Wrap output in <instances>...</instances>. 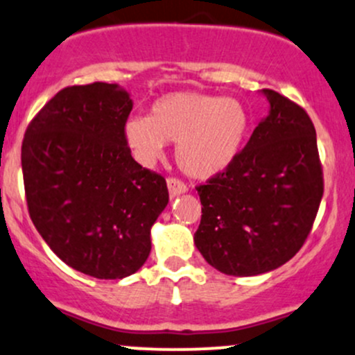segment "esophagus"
<instances>
[{
    "label": "esophagus",
    "instance_id": "obj_1",
    "mask_svg": "<svg viewBox=\"0 0 355 355\" xmlns=\"http://www.w3.org/2000/svg\"><path fill=\"white\" fill-rule=\"evenodd\" d=\"M167 189H169V196L176 198L179 194H184L188 191V186L184 184L182 181H179L176 178H169L167 179Z\"/></svg>",
    "mask_w": 355,
    "mask_h": 355
}]
</instances>
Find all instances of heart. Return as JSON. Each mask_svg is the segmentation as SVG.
<instances>
[{
	"label": "heart",
	"instance_id": "1",
	"mask_svg": "<svg viewBox=\"0 0 355 355\" xmlns=\"http://www.w3.org/2000/svg\"><path fill=\"white\" fill-rule=\"evenodd\" d=\"M121 132L139 162L150 166L161 157L166 144H176L181 171L209 179L227 171L242 152L249 113L234 98L178 91L152 103L147 118H128Z\"/></svg>",
	"mask_w": 355,
	"mask_h": 355
}]
</instances>
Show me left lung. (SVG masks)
<instances>
[{"label": "left lung", "instance_id": "left-lung-1", "mask_svg": "<svg viewBox=\"0 0 355 355\" xmlns=\"http://www.w3.org/2000/svg\"><path fill=\"white\" fill-rule=\"evenodd\" d=\"M235 162L200 186L194 245L228 276H257L286 264L306 240L323 196L316 132L301 106L272 89Z\"/></svg>", "mask_w": 355, "mask_h": 355}]
</instances>
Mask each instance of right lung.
Listing matches in <instances>:
<instances>
[{
	"label": "right lung",
	"instance_id": "1",
	"mask_svg": "<svg viewBox=\"0 0 355 355\" xmlns=\"http://www.w3.org/2000/svg\"><path fill=\"white\" fill-rule=\"evenodd\" d=\"M118 85L64 87L25 132L26 205L60 261L96 279H123L150 254V228L169 203L166 179L133 161Z\"/></svg>",
	"mask_w": 355,
	"mask_h": 355
}]
</instances>
